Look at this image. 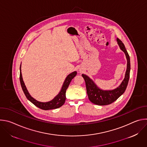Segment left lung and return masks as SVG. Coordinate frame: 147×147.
Returning <instances> with one entry per match:
<instances>
[{"label":"left lung","instance_id":"obj_1","mask_svg":"<svg viewBox=\"0 0 147 147\" xmlns=\"http://www.w3.org/2000/svg\"><path fill=\"white\" fill-rule=\"evenodd\" d=\"M117 41L120 49L124 52L127 60L125 77L119 87L112 91H103L98 88L87 76L82 74L86 82L87 93L89 100L98 105H107L116 100L124 92L128 85L130 71V56L122 42L119 38H117Z\"/></svg>","mask_w":147,"mask_h":147}]
</instances>
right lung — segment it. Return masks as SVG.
<instances>
[{"label": "right lung", "instance_id": "add662e5", "mask_svg": "<svg viewBox=\"0 0 147 147\" xmlns=\"http://www.w3.org/2000/svg\"><path fill=\"white\" fill-rule=\"evenodd\" d=\"M77 72L74 71L67 76L66 77L63 85L62 88L60 92V93L51 101H49L48 102H40L37 100H36L35 99H34L31 96V95L29 94L26 87L24 84V81L23 80L22 74V72H21V66H20V81L21 86L23 89V91L27 97V98L32 102L34 105L37 107L38 108L43 109V110H49V109H53L59 108L60 107H61L63 105L65 102L66 100V90L67 89L71 81V80L76 76Z\"/></svg>", "mask_w": 147, "mask_h": 147}]
</instances>
